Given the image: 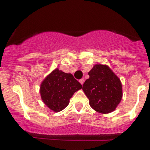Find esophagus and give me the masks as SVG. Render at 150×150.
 Listing matches in <instances>:
<instances>
[{"label":"esophagus","mask_w":150,"mask_h":150,"mask_svg":"<svg viewBox=\"0 0 150 150\" xmlns=\"http://www.w3.org/2000/svg\"><path fill=\"white\" fill-rule=\"evenodd\" d=\"M84 79H79V83H81V85H83V83H84Z\"/></svg>","instance_id":"obj_1"}]
</instances>
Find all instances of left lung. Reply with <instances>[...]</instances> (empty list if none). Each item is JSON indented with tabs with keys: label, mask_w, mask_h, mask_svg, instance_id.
Returning a JSON list of instances; mask_svg holds the SVG:
<instances>
[{
	"label": "left lung",
	"mask_w": 150,
	"mask_h": 150,
	"mask_svg": "<svg viewBox=\"0 0 150 150\" xmlns=\"http://www.w3.org/2000/svg\"><path fill=\"white\" fill-rule=\"evenodd\" d=\"M88 75L83 90L91 108L103 114L114 111L122 98L120 78L105 64H95Z\"/></svg>",
	"instance_id": "8db88e82"
}]
</instances>
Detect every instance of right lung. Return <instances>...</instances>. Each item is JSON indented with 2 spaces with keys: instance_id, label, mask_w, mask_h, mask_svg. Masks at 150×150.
Segmentation results:
<instances>
[{
  "instance_id": "right-lung-1",
  "label": "right lung",
  "mask_w": 150,
  "mask_h": 150,
  "mask_svg": "<svg viewBox=\"0 0 150 150\" xmlns=\"http://www.w3.org/2000/svg\"><path fill=\"white\" fill-rule=\"evenodd\" d=\"M82 85L71 74L56 68L46 76L40 87L41 99L54 112H60L69 104L70 99Z\"/></svg>"
}]
</instances>
